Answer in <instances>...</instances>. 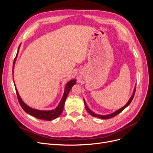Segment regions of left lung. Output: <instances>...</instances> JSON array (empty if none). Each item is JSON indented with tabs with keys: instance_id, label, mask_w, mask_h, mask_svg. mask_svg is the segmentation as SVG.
Wrapping results in <instances>:
<instances>
[{
	"instance_id": "8db88e82",
	"label": "left lung",
	"mask_w": 153,
	"mask_h": 153,
	"mask_svg": "<svg viewBox=\"0 0 153 153\" xmlns=\"http://www.w3.org/2000/svg\"><path fill=\"white\" fill-rule=\"evenodd\" d=\"M135 89H136V87H135V89H134L133 93L132 96H131L130 99H129V101H128V103H127L126 105H125L123 106V107H122L121 108H120V109H119V110H116V111H115V112H114V113H112V114H108V115H105L96 114H95V113H94L93 112H92V111H91L89 108H88V106H87V104H86L85 101V100H84V104H85V109H86V110H87V112H88V113L90 114L91 115H92V116H94V117H97L100 118V119H110V118H112V117H113L115 116V115H118L119 113H121L124 108H126L127 107V106H128L129 104L131 103V101H132V100H133V97H134V96H135Z\"/></svg>"
}]
</instances>
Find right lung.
Wrapping results in <instances>:
<instances>
[{"mask_svg": "<svg viewBox=\"0 0 153 153\" xmlns=\"http://www.w3.org/2000/svg\"><path fill=\"white\" fill-rule=\"evenodd\" d=\"M20 47V45H19V47H18L17 53H16V57L15 58V60H14V62H13V70H14V67H15V61L16 60V57L18 56V51H19ZM75 84H76V80L75 79L69 81L67 83L66 85V87H65V90H64L63 96H62V98L61 101H60L59 104L58 105V106H57L56 108H55L54 110H48V111H47H47L39 110H36V109H34V108H32L29 107V106H27L21 99L19 94H18V92L16 89V88H15V89H16V94H17L18 101H19V103H20V106H22V108H23V110H24L25 112H27V114H29V115H32V116H33L36 118L43 119V120H46V121H52V119H56L57 117H58L61 114L62 110L64 109V103H65V101L66 100L67 96L69 94V91H70L71 87L73 86V85H75Z\"/></svg>", "mask_w": 153, "mask_h": 153, "instance_id": "right-lung-1", "label": "right lung"}]
</instances>
